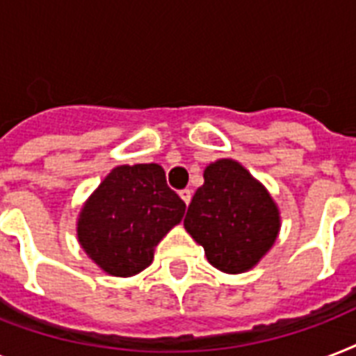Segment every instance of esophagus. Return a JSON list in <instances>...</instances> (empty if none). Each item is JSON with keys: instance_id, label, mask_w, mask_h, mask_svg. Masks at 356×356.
<instances>
[{"instance_id": "esophagus-1", "label": "esophagus", "mask_w": 356, "mask_h": 356, "mask_svg": "<svg viewBox=\"0 0 356 356\" xmlns=\"http://www.w3.org/2000/svg\"><path fill=\"white\" fill-rule=\"evenodd\" d=\"M179 195H181V200H183L184 203H186V207H188L190 201H192V192H190V190H181Z\"/></svg>"}]
</instances>
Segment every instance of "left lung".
Segmentation results:
<instances>
[{"mask_svg":"<svg viewBox=\"0 0 356 356\" xmlns=\"http://www.w3.org/2000/svg\"><path fill=\"white\" fill-rule=\"evenodd\" d=\"M184 218V229L223 273L259 264L281 231V212L264 184L233 159H218L203 172Z\"/></svg>","mask_w":356,"mask_h":356,"instance_id":"8db88e82","label":"left lung"}]
</instances>
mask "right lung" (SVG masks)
I'll use <instances>...</instances> for the list:
<instances>
[{
    "instance_id": "right-lung-1",
    "label": "right lung",
    "mask_w": 356,
    "mask_h": 356,
    "mask_svg": "<svg viewBox=\"0 0 356 356\" xmlns=\"http://www.w3.org/2000/svg\"><path fill=\"white\" fill-rule=\"evenodd\" d=\"M186 211L159 164H123L103 179L77 216V240L113 277H133L153 262L162 238Z\"/></svg>"
}]
</instances>
